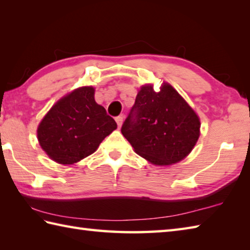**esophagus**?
<instances>
[{"label": "esophagus", "instance_id": "1", "mask_svg": "<svg viewBox=\"0 0 250 250\" xmlns=\"http://www.w3.org/2000/svg\"><path fill=\"white\" fill-rule=\"evenodd\" d=\"M122 121H124V117H122V116H119V117H117V118H116V122H117V125H118L119 129H120L121 125H122Z\"/></svg>", "mask_w": 250, "mask_h": 250}]
</instances>
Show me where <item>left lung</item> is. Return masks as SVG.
Returning <instances> with one entry per match:
<instances>
[{
  "instance_id": "obj_1",
  "label": "left lung",
  "mask_w": 250,
  "mask_h": 250,
  "mask_svg": "<svg viewBox=\"0 0 250 250\" xmlns=\"http://www.w3.org/2000/svg\"><path fill=\"white\" fill-rule=\"evenodd\" d=\"M198 114L171 83L159 91L143 84L121 133L137 155L153 166L178 163L192 151L201 134Z\"/></svg>"
}]
</instances>
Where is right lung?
Returning a JSON list of instances; mask_svg holds the SVG:
<instances>
[{"instance_id":"add662e5","label":"right lung","mask_w":250,"mask_h":250,"mask_svg":"<svg viewBox=\"0 0 250 250\" xmlns=\"http://www.w3.org/2000/svg\"><path fill=\"white\" fill-rule=\"evenodd\" d=\"M92 86L78 87L52 105L37 126V141L52 161L71 166L90 156L117 129L94 100Z\"/></svg>"}]
</instances>
